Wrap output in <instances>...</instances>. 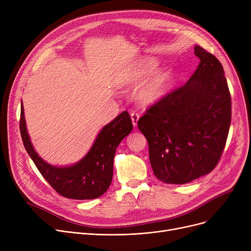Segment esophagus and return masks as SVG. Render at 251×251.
Instances as JSON below:
<instances>
[{
  "instance_id": "1",
  "label": "esophagus",
  "mask_w": 251,
  "mask_h": 251,
  "mask_svg": "<svg viewBox=\"0 0 251 251\" xmlns=\"http://www.w3.org/2000/svg\"><path fill=\"white\" fill-rule=\"evenodd\" d=\"M131 120H132V124L133 126H137V122L139 120V114L135 111L131 112Z\"/></svg>"
}]
</instances>
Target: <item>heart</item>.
<instances>
[{"instance_id": "heart-1", "label": "heart", "mask_w": 251, "mask_h": 251, "mask_svg": "<svg viewBox=\"0 0 251 251\" xmlns=\"http://www.w3.org/2000/svg\"><path fill=\"white\" fill-rule=\"evenodd\" d=\"M156 63L152 60H146L138 63L128 74L127 82L137 83L142 81L155 68ZM171 83V73L169 71H161L152 75L147 83L142 86L139 92V98L144 103H152L161 100L169 90Z\"/></svg>"}]
</instances>
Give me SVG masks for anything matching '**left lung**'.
I'll return each mask as SVG.
<instances>
[{"mask_svg":"<svg viewBox=\"0 0 251 251\" xmlns=\"http://www.w3.org/2000/svg\"><path fill=\"white\" fill-rule=\"evenodd\" d=\"M201 62L183 86L148 108L138 128L149 142L157 179L185 184L212 172L226 146L231 124V96L223 66L195 46Z\"/></svg>","mask_w":251,"mask_h":251,"instance_id":"left-lung-1","label":"left lung"}]
</instances>
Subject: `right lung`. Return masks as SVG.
<instances>
[{
  "instance_id": "add662e5",
  "label": "right lung",
  "mask_w": 251,
  "mask_h": 251,
  "mask_svg": "<svg viewBox=\"0 0 251 251\" xmlns=\"http://www.w3.org/2000/svg\"><path fill=\"white\" fill-rule=\"evenodd\" d=\"M19 124L24 148L43 177L60 195L72 200H94L108 190L113 179L116 150L133 128L129 113L124 111L101 129L80 162L60 168L46 163L34 151L26 130L23 104Z\"/></svg>"
}]
</instances>
